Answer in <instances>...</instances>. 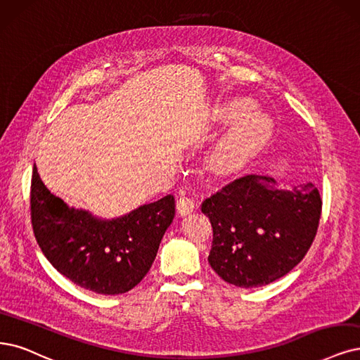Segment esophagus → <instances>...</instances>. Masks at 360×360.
<instances>
[{"label": "esophagus", "instance_id": "obj_1", "mask_svg": "<svg viewBox=\"0 0 360 360\" xmlns=\"http://www.w3.org/2000/svg\"><path fill=\"white\" fill-rule=\"evenodd\" d=\"M195 207V203L191 197L188 195H181L176 200V209L181 215H187L190 212H193Z\"/></svg>", "mask_w": 360, "mask_h": 360}]
</instances>
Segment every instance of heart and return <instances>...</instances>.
I'll list each match as a JSON object with an SVG mask.
<instances>
[{
    "label": "heart",
    "mask_w": 360,
    "mask_h": 360,
    "mask_svg": "<svg viewBox=\"0 0 360 360\" xmlns=\"http://www.w3.org/2000/svg\"><path fill=\"white\" fill-rule=\"evenodd\" d=\"M248 106L245 101H234L218 106L217 117L229 120L240 114ZM264 117L257 112L243 114L215 145L210 163L218 172H233L240 167L250 151L262 141L265 133Z\"/></svg>",
    "instance_id": "1"
}]
</instances>
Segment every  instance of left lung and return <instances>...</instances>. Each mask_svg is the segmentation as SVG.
<instances>
[{
	"instance_id": "left-lung-1",
	"label": "left lung",
	"mask_w": 360,
	"mask_h": 360,
	"mask_svg": "<svg viewBox=\"0 0 360 360\" xmlns=\"http://www.w3.org/2000/svg\"><path fill=\"white\" fill-rule=\"evenodd\" d=\"M214 229L209 264L238 288L269 285L305 257L319 227L322 198L311 182L282 190L273 178L245 175L205 198Z\"/></svg>"
}]
</instances>
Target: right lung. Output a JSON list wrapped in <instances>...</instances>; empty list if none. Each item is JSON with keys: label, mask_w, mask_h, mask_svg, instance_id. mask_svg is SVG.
<instances>
[{"label": "right lung", "mask_w": 360, "mask_h": 360, "mask_svg": "<svg viewBox=\"0 0 360 360\" xmlns=\"http://www.w3.org/2000/svg\"><path fill=\"white\" fill-rule=\"evenodd\" d=\"M173 217L175 198L169 194L122 218L98 219L53 195L34 167L31 222L37 243L60 274L96 294H124L142 281Z\"/></svg>", "instance_id": "1"}]
</instances>
